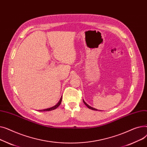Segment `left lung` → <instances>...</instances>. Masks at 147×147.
<instances>
[{
	"instance_id": "obj_1",
	"label": "left lung",
	"mask_w": 147,
	"mask_h": 147,
	"mask_svg": "<svg viewBox=\"0 0 147 147\" xmlns=\"http://www.w3.org/2000/svg\"><path fill=\"white\" fill-rule=\"evenodd\" d=\"M83 102H84V104H85V105H86V106H87V107L89 108V109H91V110H95V111H97V109H94V108H92V107L89 106L88 104H86L85 102H84V101H83ZM99 111H101V110H99Z\"/></svg>"
}]
</instances>
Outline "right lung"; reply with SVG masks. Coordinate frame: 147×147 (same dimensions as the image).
<instances>
[{"instance_id":"add662e5","label":"right lung","mask_w":147,"mask_h":147,"mask_svg":"<svg viewBox=\"0 0 147 147\" xmlns=\"http://www.w3.org/2000/svg\"><path fill=\"white\" fill-rule=\"evenodd\" d=\"M61 101H62V97L61 98L59 101L58 102V104L57 105H55V106H53L52 107H51L49 108V109H45V110H39V111H52V110H55L56 109H57V108L59 106V105L61 104Z\"/></svg>"}]
</instances>
